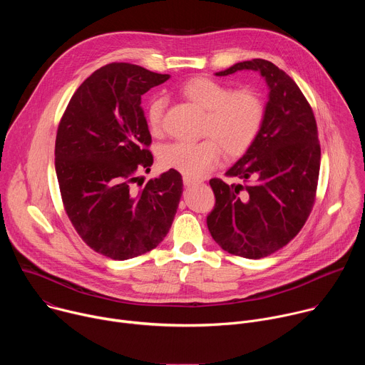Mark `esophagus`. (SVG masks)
<instances>
[{"mask_svg":"<svg viewBox=\"0 0 365 365\" xmlns=\"http://www.w3.org/2000/svg\"><path fill=\"white\" fill-rule=\"evenodd\" d=\"M183 183H185V186H192V185H197L199 180L189 178V176H183Z\"/></svg>","mask_w":365,"mask_h":365,"instance_id":"34e87169","label":"esophagus"}]
</instances>
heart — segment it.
Returning <instances> with one entry per match:
<instances>
[{
    "instance_id": "heart-1",
    "label": "heart",
    "mask_w": 365,
    "mask_h": 365,
    "mask_svg": "<svg viewBox=\"0 0 365 365\" xmlns=\"http://www.w3.org/2000/svg\"><path fill=\"white\" fill-rule=\"evenodd\" d=\"M180 92L206 111L197 143L176 141L160 153V163L189 178H202L220 162L221 151L230 158L242 155L257 140L264 123V103L252 89L234 91L210 78H193ZM165 98H154L147 107V124L153 134L163 127Z\"/></svg>"
}]
</instances>
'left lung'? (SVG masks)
I'll use <instances>...</instances> for the list:
<instances>
[{
  "label": "left lung",
  "mask_w": 365,
  "mask_h": 365,
  "mask_svg": "<svg viewBox=\"0 0 365 365\" xmlns=\"http://www.w3.org/2000/svg\"><path fill=\"white\" fill-rule=\"evenodd\" d=\"M238 71H254L266 79L264 123L254 144L227 170V176L250 183L210 180L215 206L206 224L222 250L255 259L284 247L304 225L315 202L321 145L314 111L286 72L252 59L215 75Z\"/></svg>",
  "instance_id": "left-lung-1"
}]
</instances>
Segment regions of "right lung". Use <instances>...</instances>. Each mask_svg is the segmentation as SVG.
<instances>
[{
	"instance_id": "obj_1",
	"label": "right lung",
	"mask_w": 365,
	"mask_h": 365,
	"mask_svg": "<svg viewBox=\"0 0 365 365\" xmlns=\"http://www.w3.org/2000/svg\"><path fill=\"white\" fill-rule=\"evenodd\" d=\"M170 75L131 63H110L76 89L61 120L55 168L65 211L96 252L128 259L168 235L183 192L182 176L168 170L140 189L150 172L151 135L141 95Z\"/></svg>"
}]
</instances>
